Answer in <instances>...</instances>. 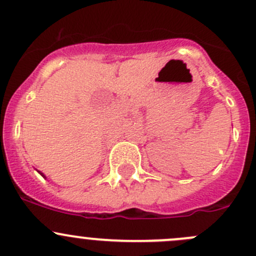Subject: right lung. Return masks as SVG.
<instances>
[{
    "instance_id": "add662e5",
    "label": "right lung",
    "mask_w": 256,
    "mask_h": 256,
    "mask_svg": "<svg viewBox=\"0 0 256 256\" xmlns=\"http://www.w3.org/2000/svg\"><path fill=\"white\" fill-rule=\"evenodd\" d=\"M38 172H40V176H42V177H44V178H46V176H44V174H42V172H40V171H38Z\"/></svg>"
}]
</instances>
